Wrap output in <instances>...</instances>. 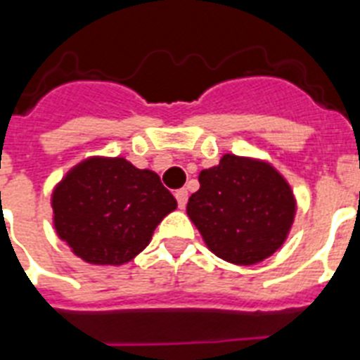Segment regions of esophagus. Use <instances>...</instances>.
<instances>
[{
	"mask_svg": "<svg viewBox=\"0 0 360 360\" xmlns=\"http://www.w3.org/2000/svg\"><path fill=\"white\" fill-rule=\"evenodd\" d=\"M175 200H177V205H179V209H185L186 202H188V192H186L185 188H181V191L175 192Z\"/></svg>",
	"mask_w": 360,
	"mask_h": 360,
	"instance_id": "esophagus-1",
	"label": "esophagus"
}]
</instances>
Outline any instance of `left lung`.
Wrapping results in <instances>:
<instances>
[{
  "label": "left lung",
  "instance_id": "obj_1",
  "mask_svg": "<svg viewBox=\"0 0 360 360\" xmlns=\"http://www.w3.org/2000/svg\"><path fill=\"white\" fill-rule=\"evenodd\" d=\"M200 191L186 214L213 254L254 265L273 256L288 239L297 202L290 183L265 160L224 155L200 172Z\"/></svg>",
  "mask_w": 360,
  "mask_h": 360
}]
</instances>
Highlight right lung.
Returning <instances> with one entry per match:
<instances>
[{
	"label": "right lung",
	"mask_w": 360,
	"mask_h": 360,
	"mask_svg": "<svg viewBox=\"0 0 360 360\" xmlns=\"http://www.w3.org/2000/svg\"><path fill=\"white\" fill-rule=\"evenodd\" d=\"M175 207V198L155 172L138 169L121 157L82 160L52 192L59 239L93 265L134 259Z\"/></svg>",
	"instance_id": "right-lung-1"
}]
</instances>
